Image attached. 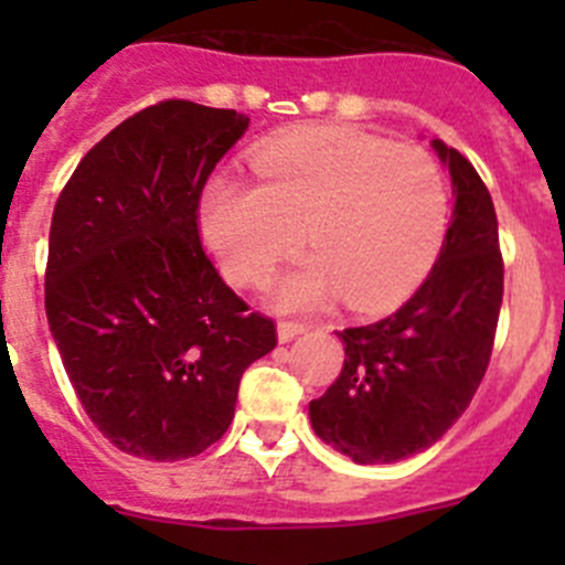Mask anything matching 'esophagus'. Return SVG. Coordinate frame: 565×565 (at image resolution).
Segmentation results:
<instances>
[{
  "mask_svg": "<svg viewBox=\"0 0 565 565\" xmlns=\"http://www.w3.org/2000/svg\"><path fill=\"white\" fill-rule=\"evenodd\" d=\"M306 330H309V324L306 322L281 319V322H278V341H292V339H298L300 333H306Z\"/></svg>",
  "mask_w": 565,
  "mask_h": 565,
  "instance_id": "obj_1",
  "label": "esophagus"
}]
</instances>
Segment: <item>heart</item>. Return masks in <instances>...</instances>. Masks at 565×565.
I'll return each instance as SVG.
<instances>
[{
    "instance_id": "heart-1",
    "label": "heart",
    "mask_w": 565,
    "mask_h": 565,
    "mask_svg": "<svg viewBox=\"0 0 565 565\" xmlns=\"http://www.w3.org/2000/svg\"><path fill=\"white\" fill-rule=\"evenodd\" d=\"M256 185L221 177L202 199V235L235 284H259L309 237L317 250L278 287L311 309L344 292L352 309H383L418 287L446 241L451 191L418 145L355 128H311L267 141Z\"/></svg>"
}]
</instances>
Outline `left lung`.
Instances as JSON below:
<instances>
[{"mask_svg": "<svg viewBox=\"0 0 565 565\" xmlns=\"http://www.w3.org/2000/svg\"><path fill=\"white\" fill-rule=\"evenodd\" d=\"M431 145L457 196L440 256L402 309L341 330V374L309 404L317 437L358 465L435 446L472 402L492 358L503 303L498 215L472 163L440 139Z\"/></svg>", "mask_w": 565, "mask_h": 565, "instance_id": "1", "label": "left lung"}]
</instances>
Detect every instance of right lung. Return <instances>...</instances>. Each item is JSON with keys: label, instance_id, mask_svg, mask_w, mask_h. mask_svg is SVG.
Wrapping results in <instances>:
<instances>
[{"label": "right lung", "instance_id": "add662e5", "mask_svg": "<svg viewBox=\"0 0 565 565\" xmlns=\"http://www.w3.org/2000/svg\"><path fill=\"white\" fill-rule=\"evenodd\" d=\"M235 108L161 100L106 134L56 199L45 317L89 420L119 451L177 461L221 440L276 322L237 298L199 237Z\"/></svg>", "mask_w": 565, "mask_h": 565}]
</instances>
